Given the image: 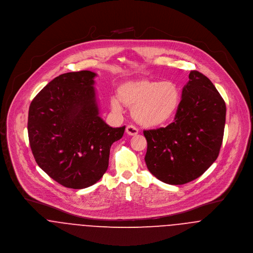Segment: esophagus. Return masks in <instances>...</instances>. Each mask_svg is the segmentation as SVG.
<instances>
[{"label":"esophagus","instance_id":"1","mask_svg":"<svg viewBox=\"0 0 253 253\" xmlns=\"http://www.w3.org/2000/svg\"><path fill=\"white\" fill-rule=\"evenodd\" d=\"M126 133L129 136H136L139 133V130L134 125H128L126 127Z\"/></svg>","mask_w":253,"mask_h":253}]
</instances>
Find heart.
Here are the masks:
<instances>
[{"label":"heart","mask_w":253,"mask_h":253,"mask_svg":"<svg viewBox=\"0 0 253 253\" xmlns=\"http://www.w3.org/2000/svg\"><path fill=\"white\" fill-rule=\"evenodd\" d=\"M117 95L118 97L111 99L113 112L120 113L122 104L132 108L135 120L146 127L165 123L179 103V90L173 83L148 79L131 81L120 85Z\"/></svg>","instance_id":"obj_1"}]
</instances>
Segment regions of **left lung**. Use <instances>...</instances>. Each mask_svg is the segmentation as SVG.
Listing matches in <instances>:
<instances>
[{
	"label": "left lung",
	"mask_w": 253,
	"mask_h": 253,
	"mask_svg": "<svg viewBox=\"0 0 253 253\" xmlns=\"http://www.w3.org/2000/svg\"><path fill=\"white\" fill-rule=\"evenodd\" d=\"M226 105L212 83L191 71L174 120L165 128L143 131L148 170L168 184H184L216 160L224 134Z\"/></svg>",
	"instance_id": "8db88e82"
}]
</instances>
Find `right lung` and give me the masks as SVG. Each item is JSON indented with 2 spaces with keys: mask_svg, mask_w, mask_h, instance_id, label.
Returning a JSON list of instances; mask_svg holds the SVG:
<instances>
[{
  "mask_svg": "<svg viewBox=\"0 0 253 253\" xmlns=\"http://www.w3.org/2000/svg\"><path fill=\"white\" fill-rule=\"evenodd\" d=\"M90 71L60 75L32 101L30 146L39 167L61 185L83 189L109 167L110 149L125 126L113 128L99 115Z\"/></svg>",
  "mask_w": 253,
  "mask_h": 253,
  "instance_id": "obj_1",
  "label": "right lung"
}]
</instances>
